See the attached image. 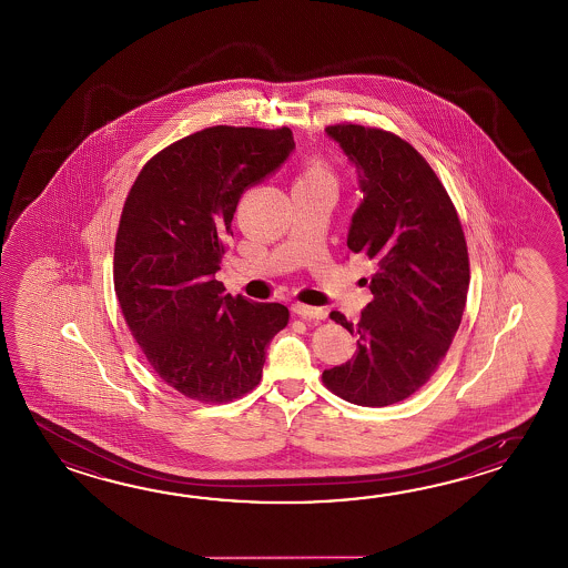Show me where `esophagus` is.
<instances>
[{
  "label": "esophagus",
  "instance_id": "1",
  "mask_svg": "<svg viewBox=\"0 0 568 568\" xmlns=\"http://www.w3.org/2000/svg\"><path fill=\"white\" fill-rule=\"evenodd\" d=\"M292 313L298 314L304 321H323L326 316L323 308H314V306H306V304H294Z\"/></svg>",
  "mask_w": 568,
  "mask_h": 568
}]
</instances>
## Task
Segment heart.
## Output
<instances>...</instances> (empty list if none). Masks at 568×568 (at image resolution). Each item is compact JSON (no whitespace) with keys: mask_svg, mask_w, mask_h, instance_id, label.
<instances>
[{"mask_svg":"<svg viewBox=\"0 0 568 568\" xmlns=\"http://www.w3.org/2000/svg\"><path fill=\"white\" fill-rule=\"evenodd\" d=\"M296 184H333L335 186V176L323 158H306L296 176Z\"/></svg>","mask_w":568,"mask_h":568,"instance_id":"1","label":"heart"}]
</instances>
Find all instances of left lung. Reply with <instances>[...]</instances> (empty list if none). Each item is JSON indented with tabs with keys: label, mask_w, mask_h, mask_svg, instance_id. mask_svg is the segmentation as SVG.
Returning a JSON list of instances; mask_svg holds the SVG:
<instances>
[{
	"label": "left lung",
	"mask_w": 568,
	"mask_h": 568,
	"mask_svg": "<svg viewBox=\"0 0 568 568\" xmlns=\"http://www.w3.org/2000/svg\"><path fill=\"white\" fill-rule=\"evenodd\" d=\"M359 172L363 203L347 247L375 262L374 301L353 326V359L323 372L325 386L357 406L410 398L445 359L469 290V254L457 209L435 170L396 133L355 123L325 130Z\"/></svg>",
	"instance_id": "1"
}]
</instances>
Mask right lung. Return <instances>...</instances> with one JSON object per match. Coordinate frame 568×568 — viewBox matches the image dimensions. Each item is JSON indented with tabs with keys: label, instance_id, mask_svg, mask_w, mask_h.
I'll use <instances>...</instances> for the list:
<instances>
[{
	"label": "right lung",
	"instance_id": "obj_1",
	"mask_svg": "<svg viewBox=\"0 0 568 568\" xmlns=\"http://www.w3.org/2000/svg\"><path fill=\"white\" fill-rule=\"evenodd\" d=\"M294 150L288 128L215 125L145 162L121 211L113 284L125 325L160 379L225 404L252 392L288 308L225 294L215 280L243 191Z\"/></svg>",
	"mask_w": 568,
	"mask_h": 568
}]
</instances>
